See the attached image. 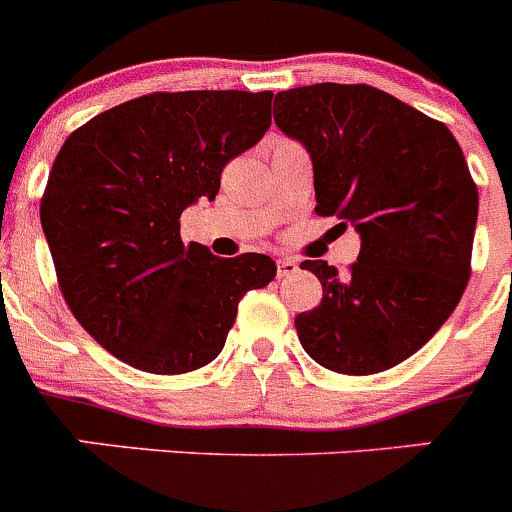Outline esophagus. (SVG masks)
<instances>
[{"instance_id": "esophagus-1", "label": "esophagus", "mask_w": 512, "mask_h": 512, "mask_svg": "<svg viewBox=\"0 0 512 512\" xmlns=\"http://www.w3.org/2000/svg\"><path fill=\"white\" fill-rule=\"evenodd\" d=\"M277 269L279 277H289V274H295V271L300 269V264H297L295 259H287V256H284V259L277 261Z\"/></svg>"}]
</instances>
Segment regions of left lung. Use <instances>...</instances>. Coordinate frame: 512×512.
Wrapping results in <instances>:
<instances>
[{"instance_id": "left-lung-1", "label": "left lung", "mask_w": 512, "mask_h": 512, "mask_svg": "<svg viewBox=\"0 0 512 512\" xmlns=\"http://www.w3.org/2000/svg\"><path fill=\"white\" fill-rule=\"evenodd\" d=\"M274 104L310 153L315 212L361 238L343 277L302 261L323 300L297 315V336L330 372H384L431 341L469 282L479 197L464 153L443 122L366 84L297 87Z\"/></svg>"}]
</instances>
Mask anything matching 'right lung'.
<instances>
[{
    "instance_id": "right-lung-1",
    "label": "right lung",
    "mask_w": 512,
    "mask_h": 512,
    "mask_svg": "<svg viewBox=\"0 0 512 512\" xmlns=\"http://www.w3.org/2000/svg\"><path fill=\"white\" fill-rule=\"evenodd\" d=\"M271 92H156L66 138L40 202L58 284L89 336L125 364L184 374L225 346L246 292L277 277L264 253L184 246L179 217L215 200L220 171L271 125Z\"/></svg>"
}]
</instances>
